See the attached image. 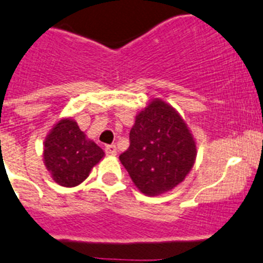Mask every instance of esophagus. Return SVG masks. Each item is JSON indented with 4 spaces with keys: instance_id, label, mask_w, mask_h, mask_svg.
<instances>
[{
    "instance_id": "esophagus-1",
    "label": "esophagus",
    "mask_w": 263,
    "mask_h": 263,
    "mask_svg": "<svg viewBox=\"0 0 263 263\" xmlns=\"http://www.w3.org/2000/svg\"><path fill=\"white\" fill-rule=\"evenodd\" d=\"M105 152H106V154H109V156H115V154H117V146H115V145H106V148H105Z\"/></svg>"
}]
</instances>
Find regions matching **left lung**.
<instances>
[{
    "label": "left lung",
    "instance_id": "8db88e82",
    "mask_svg": "<svg viewBox=\"0 0 263 263\" xmlns=\"http://www.w3.org/2000/svg\"><path fill=\"white\" fill-rule=\"evenodd\" d=\"M196 153L195 140L180 115L154 100L136 117L129 146L119 159L141 192L157 196L184 180Z\"/></svg>",
    "mask_w": 263,
    "mask_h": 263
}]
</instances>
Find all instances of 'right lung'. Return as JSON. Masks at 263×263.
Masks as SVG:
<instances>
[{
    "mask_svg": "<svg viewBox=\"0 0 263 263\" xmlns=\"http://www.w3.org/2000/svg\"><path fill=\"white\" fill-rule=\"evenodd\" d=\"M104 156V151L88 140L70 118L60 120L45 140V166L53 180L63 187H76L83 183Z\"/></svg>",
    "mask_w": 263,
    "mask_h": 263,
    "instance_id": "1",
    "label": "right lung"
}]
</instances>
